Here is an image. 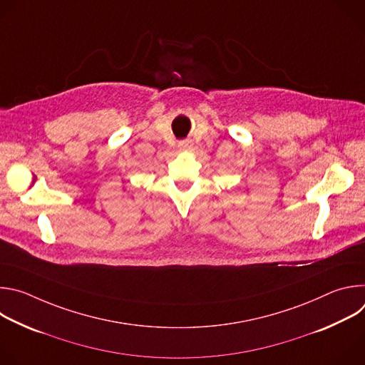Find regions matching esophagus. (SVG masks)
<instances>
[{"instance_id":"obj_1","label":"esophagus","mask_w":365,"mask_h":365,"mask_svg":"<svg viewBox=\"0 0 365 365\" xmlns=\"http://www.w3.org/2000/svg\"><path fill=\"white\" fill-rule=\"evenodd\" d=\"M179 147L182 148V150H189V148H192V143L190 141H182L180 144H179Z\"/></svg>"}]
</instances>
